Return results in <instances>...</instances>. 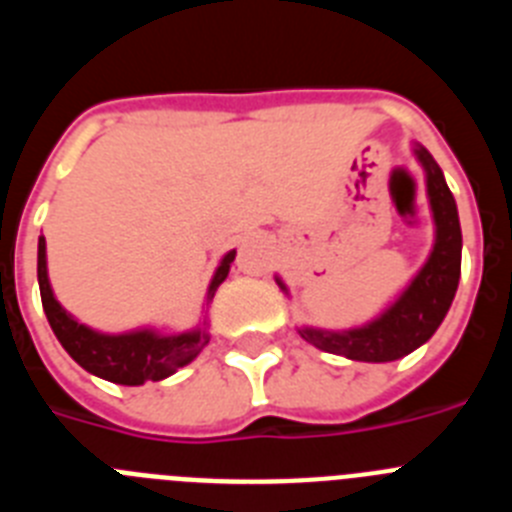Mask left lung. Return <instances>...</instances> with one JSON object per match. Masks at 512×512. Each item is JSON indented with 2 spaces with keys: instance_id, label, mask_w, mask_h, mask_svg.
Instances as JSON below:
<instances>
[{
  "instance_id": "obj_1",
  "label": "left lung",
  "mask_w": 512,
  "mask_h": 512,
  "mask_svg": "<svg viewBox=\"0 0 512 512\" xmlns=\"http://www.w3.org/2000/svg\"><path fill=\"white\" fill-rule=\"evenodd\" d=\"M413 151L425 171V189L436 223V243L431 256L415 274L413 282L402 289V295L372 323L348 330L300 328V336L320 351L346 356L351 361H372V364L402 359L436 333L454 302L461 277L459 212L441 166L420 143H415ZM277 284L287 292L279 277Z\"/></svg>"
}]
</instances>
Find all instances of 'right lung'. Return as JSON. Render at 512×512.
Listing matches in <instances>:
<instances>
[{
  "label": "right lung",
  "instance_id": "obj_1",
  "mask_svg": "<svg viewBox=\"0 0 512 512\" xmlns=\"http://www.w3.org/2000/svg\"><path fill=\"white\" fill-rule=\"evenodd\" d=\"M233 259L235 251H228L215 269V277L207 289V302L215 297L217 287L225 282ZM38 284L45 318L51 323L61 346L69 351L76 364L84 366L94 377L107 379V382L128 384V387H138L143 382H161V379L171 377L176 369H182L189 361L197 359V354L210 343L207 320L202 323V328L176 333V336H164L153 328L110 336V333H99V330L79 323L74 315L63 310L61 302L53 295L51 282H48V266H45L43 235L38 241Z\"/></svg>",
  "mask_w": 512,
  "mask_h": 512
}]
</instances>
